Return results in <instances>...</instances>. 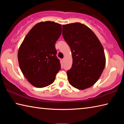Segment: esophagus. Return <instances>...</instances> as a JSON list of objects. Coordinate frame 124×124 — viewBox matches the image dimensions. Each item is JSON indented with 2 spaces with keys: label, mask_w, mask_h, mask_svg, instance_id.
Masks as SVG:
<instances>
[{
  "label": "esophagus",
  "mask_w": 124,
  "mask_h": 124,
  "mask_svg": "<svg viewBox=\"0 0 124 124\" xmlns=\"http://www.w3.org/2000/svg\"><path fill=\"white\" fill-rule=\"evenodd\" d=\"M65 58H64V59H62V61H63V62H65Z\"/></svg>",
  "instance_id": "1"
}]
</instances>
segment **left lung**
Segmentation results:
<instances>
[{
  "instance_id": "1",
  "label": "left lung",
  "mask_w": 124,
  "mask_h": 124,
  "mask_svg": "<svg viewBox=\"0 0 124 124\" xmlns=\"http://www.w3.org/2000/svg\"><path fill=\"white\" fill-rule=\"evenodd\" d=\"M62 36L72 53V67L67 72L70 84L78 89L90 87L106 65L103 47L93 31L80 23L63 25Z\"/></svg>"
}]
</instances>
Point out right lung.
<instances>
[{
	"label": "right lung",
	"mask_w": 124,
	"mask_h": 124,
	"mask_svg": "<svg viewBox=\"0 0 124 124\" xmlns=\"http://www.w3.org/2000/svg\"><path fill=\"white\" fill-rule=\"evenodd\" d=\"M61 31V25L59 23H38L21 45L17 55L21 70L29 82L36 87L51 85L61 70L55 43Z\"/></svg>",
	"instance_id": "obj_1"
}]
</instances>
